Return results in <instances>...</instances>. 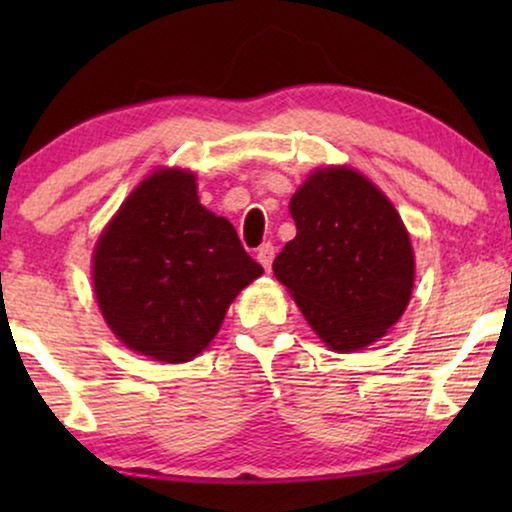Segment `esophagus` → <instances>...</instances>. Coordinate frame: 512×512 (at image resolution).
<instances>
[{
  "instance_id": "1",
  "label": "esophagus",
  "mask_w": 512,
  "mask_h": 512,
  "mask_svg": "<svg viewBox=\"0 0 512 512\" xmlns=\"http://www.w3.org/2000/svg\"><path fill=\"white\" fill-rule=\"evenodd\" d=\"M256 258H258V263H261L265 268V272H270L272 258H275V247H272L270 242L261 244V247H258V251H256Z\"/></svg>"
}]
</instances>
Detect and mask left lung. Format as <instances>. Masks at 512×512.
<instances>
[{"instance_id": "8db88e82", "label": "left lung", "mask_w": 512, "mask_h": 512, "mask_svg": "<svg viewBox=\"0 0 512 512\" xmlns=\"http://www.w3.org/2000/svg\"><path fill=\"white\" fill-rule=\"evenodd\" d=\"M296 237L272 263L312 331L333 352H356L401 319L415 254L387 195L352 167H319L293 193Z\"/></svg>"}]
</instances>
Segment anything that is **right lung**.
I'll return each instance as SVG.
<instances>
[{
	"mask_svg": "<svg viewBox=\"0 0 512 512\" xmlns=\"http://www.w3.org/2000/svg\"><path fill=\"white\" fill-rule=\"evenodd\" d=\"M263 268L233 223L200 205L195 174L156 170L104 228L93 254L102 317L125 347L163 363L198 356Z\"/></svg>",
	"mask_w": 512,
	"mask_h": 512,
	"instance_id": "obj_1",
	"label": "right lung"
}]
</instances>
